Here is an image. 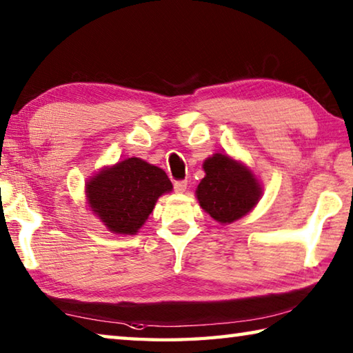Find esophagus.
I'll return each mask as SVG.
<instances>
[{
  "label": "esophagus",
  "instance_id": "esophagus-1",
  "mask_svg": "<svg viewBox=\"0 0 353 353\" xmlns=\"http://www.w3.org/2000/svg\"><path fill=\"white\" fill-rule=\"evenodd\" d=\"M187 190V181H176L174 182V191L176 193H183Z\"/></svg>",
  "mask_w": 353,
  "mask_h": 353
}]
</instances>
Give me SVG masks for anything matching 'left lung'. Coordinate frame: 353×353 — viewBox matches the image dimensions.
Here are the masks:
<instances>
[{
  "mask_svg": "<svg viewBox=\"0 0 353 353\" xmlns=\"http://www.w3.org/2000/svg\"><path fill=\"white\" fill-rule=\"evenodd\" d=\"M205 177L196 190L201 207L218 223H234L252 210L261 188L252 172L229 155L214 154L204 162Z\"/></svg>",
  "mask_w": 353,
  "mask_h": 353,
  "instance_id": "8db88e82",
  "label": "left lung"
}]
</instances>
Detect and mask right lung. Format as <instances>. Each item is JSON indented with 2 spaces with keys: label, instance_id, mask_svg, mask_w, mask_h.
I'll list each match as a JSON object with an SVG mask.
<instances>
[{
  "label": "right lung",
  "instance_id": "1",
  "mask_svg": "<svg viewBox=\"0 0 353 353\" xmlns=\"http://www.w3.org/2000/svg\"><path fill=\"white\" fill-rule=\"evenodd\" d=\"M87 198L113 234L134 235L145 224L159 196L171 191L163 170L141 159H126L87 182Z\"/></svg>",
  "mask_w": 353,
  "mask_h": 353
}]
</instances>
